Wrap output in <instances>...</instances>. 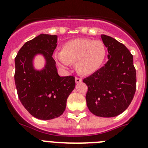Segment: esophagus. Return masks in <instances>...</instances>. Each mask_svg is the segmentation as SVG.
<instances>
[{
    "label": "esophagus",
    "mask_w": 148,
    "mask_h": 148,
    "mask_svg": "<svg viewBox=\"0 0 148 148\" xmlns=\"http://www.w3.org/2000/svg\"><path fill=\"white\" fill-rule=\"evenodd\" d=\"M82 82V79L81 78H78V77H75V82L77 84L78 83H81Z\"/></svg>",
    "instance_id": "esophagus-1"
}]
</instances>
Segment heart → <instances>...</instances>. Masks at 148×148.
I'll use <instances>...</instances> for the list:
<instances>
[{"label":"heart","mask_w":148,"mask_h":148,"mask_svg":"<svg viewBox=\"0 0 148 148\" xmlns=\"http://www.w3.org/2000/svg\"><path fill=\"white\" fill-rule=\"evenodd\" d=\"M106 57V49L100 40L77 38L65 43L62 50L54 53V58L58 66L69 70L72 63L82 75H91L102 65Z\"/></svg>","instance_id":"obj_1"}]
</instances>
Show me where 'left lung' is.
Wrapping results in <instances>:
<instances>
[{"label":"left lung","instance_id":"8db88e82","mask_svg":"<svg viewBox=\"0 0 148 148\" xmlns=\"http://www.w3.org/2000/svg\"><path fill=\"white\" fill-rule=\"evenodd\" d=\"M108 48V61L83 80L88 87L86 101L89 110L100 117H114L130 105L136 88L133 57L121 43L108 35H101Z\"/></svg>","mask_w":148,"mask_h":148}]
</instances>
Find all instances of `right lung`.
Segmentation results:
<instances>
[{"instance_id":"add662e5","label":"right lung","mask_w":148,"mask_h":148,"mask_svg":"<svg viewBox=\"0 0 148 148\" xmlns=\"http://www.w3.org/2000/svg\"><path fill=\"white\" fill-rule=\"evenodd\" d=\"M58 36L40 34L23 44L15 58V83L18 98L32 116L40 120L58 118L66 109V99L75 87L74 76H60L53 54ZM45 61L40 70L34 58Z\"/></svg>"}]
</instances>
